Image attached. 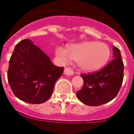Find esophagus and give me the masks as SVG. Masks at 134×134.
<instances>
[{
  "label": "esophagus",
  "mask_w": 134,
  "mask_h": 134,
  "mask_svg": "<svg viewBox=\"0 0 134 134\" xmlns=\"http://www.w3.org/2000/svg\"><path fill=\"white\" fill-rule=\"evenodd\" d=\"M64 75H67V76H70V75H74V72L73 70L71 69V68H69V67H66L64 70Z\"/></svg>",
  "instance_id": "obj_1"
}]
</instances>
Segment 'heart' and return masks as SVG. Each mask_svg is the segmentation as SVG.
Masks as SVG:
<instances>
[{
  "label": "heart",
  "instance_id": "b5f03b06",
  "mask_svg": "<svg viewBox=\"0 0 134 134\" xmlns=\"http://www.w3.org/2000/svg\"><path fill=\"white\" fill-rule=\"evenodd\" d=\"M55 54L64 61L76 60L80 69L85 72H94L104 66L111 56V50L103 42L86 41L71 44L67 49L62 47L55 49Z\"/></svg>",
  "mask_w": 134,
  "mask_h": 134
}]
</instances>
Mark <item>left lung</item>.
I'll return each instance as SVG.
<instances>
[{
  "instance_id": "left-lung-1",
  "label": "left lung",
  "mask_w": 134,
  "mask_h": 134,
  "mask_svg": "<svg viewBox=\"0 0 134 134\" xmlns=\"http://www.w3.org/2000/svg\"><path fill=\"white\" fill-rule=\"evenodd\" d=\"M113 58L102 70L81 75L84 85L77 97L83 104L97 107L111 101L118 94L124 78V63L120 50L115 46Z\"/></svg>"
}]
</instances>
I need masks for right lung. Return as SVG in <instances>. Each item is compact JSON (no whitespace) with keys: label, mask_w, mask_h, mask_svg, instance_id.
<instances>
[{"label":"right lung","mask_w":134,"mask_h":134,"mask_svg":"<svg viewBox=\"0 0 134 134\" xmlns=\"http://www.w3.org/2000/svg\"><path fill=\"white\" fill-rule=\"evenodd\" d=\"M64 67L52 64L51 59L29 39L15 47L9 60L8 80L19 99L30 104H42L52 96L55 82Z\"/></svg>","instance_id":"obj_1"}]
</instances>
